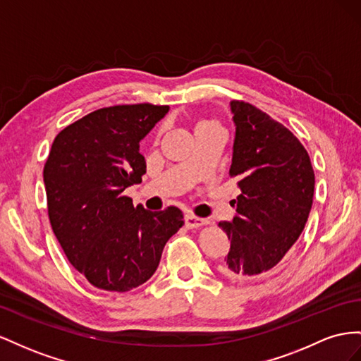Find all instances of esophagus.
<instances>
[{
  "label": "esophagus",
  "mask_w": 361,
  "mask_h": 361,
  "mask_svg": "<svg viewBox=\"0 0 361 361\" xmlns=\"http://www.w3.org/2000/svg\"><path fill=\"white\" fill-rule=\"evenodd\" d=\"M184 222H186V226H188V228H200V226H204V225H207V224H209V221H207V219L198 218V216L190 214V213L184 216Z\"/></svg>",
  "instance_id": "1"
}]
</instances>
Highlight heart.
<instances>
[{"label": "heart", "mask_w": 361, "mask_h": 361, "mask_svg": "<svg viewBox=\"0 0 361 361\" xmlns=\"http://www.w3.org/2000/svg\"><path fill=\"white\" fill-rule=\"evenodd\" d=\"M207 126H216V121H212V119H205L200 123V127H207ZM198 127V128H200Z\"/></svg>", "instance_id": "b5f03b06"}]
</instances>
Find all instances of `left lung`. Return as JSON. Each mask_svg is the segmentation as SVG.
I'll return each instance as SVG.
<instances>
[{
  "label": "left lung",
  "instance_id": "8db88e82",
  "mask_svg": "<svg viewBox=\"0 0 361 361\" xmlns=\"http://www.w3.org/2000/svg\"><path fill=\"white\" fill-rule=\"evenodd\" d=\"M235 137L231 177L240 195L233 222H219L230 250L219 271L238 280L260 278L300 238L314 193V171L302 143L283 123L246 101H231Z\"/></svg>",
  "mask_w": 361,
  "mask_h": 361
}]
</instances>
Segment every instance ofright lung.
<instances>
[{
    "mask_svg": "<svg viewBox=\"0 0 361 361\" xmlns=\"http://www.w3.org/2000/svg\"><path fill=\"white\" fill-rule=\"evenodd\" d=\"M169 106L98 109L61 130L44 166L48 216L69 263L101 290L128 292L156 272L184 225L177 207L148 212L123 195L147 172L140 140Z\"/></svg>",
    "mask_w": 361,
    "mask_h": 361,
    "instance_id": "right-lung-1",
    "label": "right lung"
}]
</instances>
